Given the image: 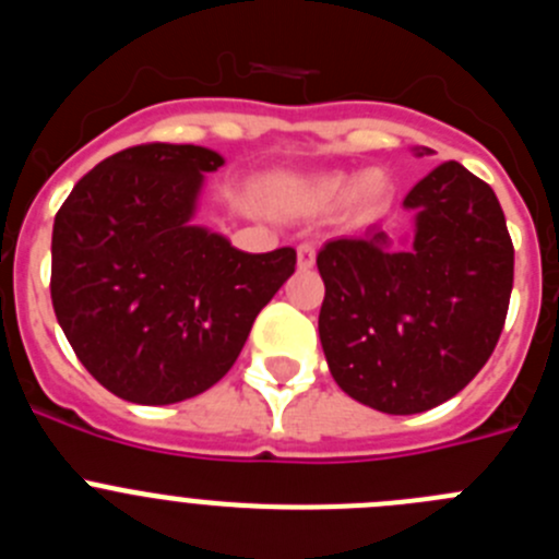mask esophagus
Listing matches in <instances>:
<instances>
[{
  "instance_id": "1",
  "label": "esophagus",
  "mask_w": 559,
  "mask_h": 559,
  "mask_svg": "<svg viewBox=\"0 0 559 559\" xmlns=\"http://www.w3.org/2000/svg\"><path fill=\"white\" fill-rule=\"evenodd\" d=\"M313 263H316L313 246H310V243L299 246V249H296V265H299L302 271H308V269H313Z\"/></svg>"
}]
</instances>
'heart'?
Wrapping results in <instances>:
<instances>
[{
    "mask_svg": "<svg viewBox=\"0 0 559 559\" xmlns=\"http://www.w3.org/2000/svg\"><path fill=\"white\" fill-rule=\"evenodd\" d=\"M276 199L294 215H324L341 204V215L349 224H369L383 215L392 199V181L383 170L349 173H316L302 179H285L276 187Z\"/></svg>",
    "mask_w": 559,
    "mask_h": 559,
    "instance_id": "1",
    "label": "heart"
}]
</instances>
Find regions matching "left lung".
Instances as JSON below:
<instances>
[{
	"label": "left lung",
	"instance_id": "8db88e82",
	"mask_svg": "<svg viewBox=\"0 0 559 559\" xmlns=\"http://www.w3.org/2000/svg\"><path fill=\"white\" fill-rule=\"evenodd\" d=\"M403 206L414 218L406 243L369 229L316 257L330 374L383 414L428 412L476 378L503 330L515 269L496 192L459 162L426 173Z\"/></svg>",
	"mask_w": 559,
	"mask_h": 559
}]
</instances>
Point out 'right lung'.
Listing matches in <instances>:
<instances>
[{
    "instance_id": "right-lung-1",
    "label": "right lung",
    "mask_w": 559,
    "mask_h": 559,
    "mask_svg": "<svg viewBox=\"0 0 559 559\" xmlns=\"http://www.w3.org/2000/svg\"><path fill=\"white\" fill-rule=\"evenodd\" d=\"M201 145L126 147L88 170L52 226V308L88 374L111 394L167 406L215 386L257 313L294 274L290 246L240 251L195 226Z\"/></svg>"
}]
</instances>
